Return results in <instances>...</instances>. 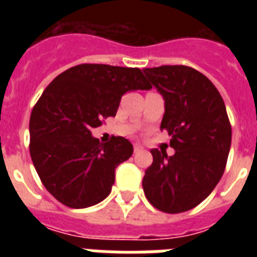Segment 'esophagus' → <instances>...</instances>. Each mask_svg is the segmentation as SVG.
I'll use <instances>...</instances> for the list:
<instances>
[{
    "label": "esophagus",
    "instance_id": "34e87169",
    "mask_svg": "<svg viewBox=\"0 0 257 257\" xmlns=\"http://www.w3.org/2000/svg\"><path fill=\"white\" fill-rule=\"evenodd\" d=\"M133 149H135V152H140V151L144 149V147H143V144H140V143H135V144H133Z\"/></svg>",
    "mask_w": 257,
    "mask_h": 257
}]
</instances>
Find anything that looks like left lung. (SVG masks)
Segmentation results:
<instances>
[{
  "label": "left lung",
  "mask_w": 257,
  "mask_h": 257,
  "mask_svg": "<svg viewBox=\"0 0 257 257\" xmlns=\"http://www.w3.org/2000/svg\"><path fill=\"white\" fill-rule=\"evenodd\" d=\"M145 76L164 97L161 131L169 133L175 155L152 149L153 163L143 179L147 199L167 213L189 211L207 199L227 164L232 129L216 86L184 65L145 68Z\"/></svg>",
  "instance_id": "left-lung-1"
}]
</instances>
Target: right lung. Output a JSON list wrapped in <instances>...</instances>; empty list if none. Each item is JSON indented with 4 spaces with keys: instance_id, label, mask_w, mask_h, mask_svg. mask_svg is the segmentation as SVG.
Returning <instances> with one entry per match:
<instances>
[{
    "instance_id": "right-lung-1",
    "label": "right lung",
    "mask_w": 257,
    "mask_h": 257,
    "mask_svg": "<svg viewBox=\"0 0 257 257\" xmlns=\"http://www.w3.org/2000/svg\"><path fill=\"white\" fill-rule=\"evenodd\" d=\"M139 68L81 64L50 82L30 114V156L44 187L66 207L88 208L110 193L114 171L132 156L124 137L100 143L92 129L116 116L122 94L151 89Z\"/></svg>"
}]
</instances>
